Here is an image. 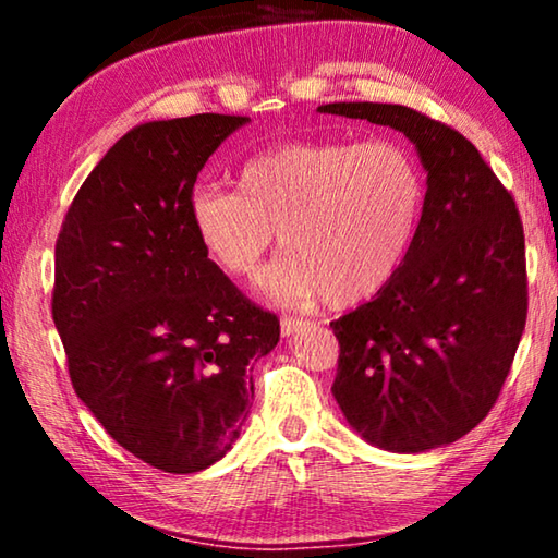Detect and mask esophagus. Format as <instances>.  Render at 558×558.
<instances>
[{
	"mask_svg": "<svg viewBox=\"0 0 558 558\" xmlns=\"http://www.w3.org/2000/svg\"><path fill=\"white\" fill-rule=\"evenodd\" d=\"M302 327H305V319H300V317H282L280 319V335L282 337H292L295 332H300Z\"/></svg>",
	"mask_w": 558,
	"mask_h": 558,
	"instance_id": "1",
	"label": "esophagus"
}]
</instances>
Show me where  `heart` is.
Wrapping results in <instances>:
<instances>
[{
	"mask_svg": "<svg viewBox=\"0 0 558 558\" xmlns=\"http://www.w3.org/2000/svg\"><path fill=\"white\" fill-rule=\"evenodd\" d=\"M423 182L391 140L286 143L253 155L239 189L199 184L189 221L216 266L253 278L276 245L288 253L263 272L278 305L335 307L374 295L399 270L418 226Z\"/></svg>",
	"mask_w": 558,
	"mask_h": 558,
	"instance_id": "heart-1",
	"label": "heart"
}]
</instances>
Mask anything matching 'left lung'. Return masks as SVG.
Wrapping results in <instances>:
<instances>
[{
	"mask_svg": "<svg viewBox=\"0 0 558 558\" xmlns=\"http://www.w3.org/2000/svg\"><path fill=\"white\" fill-rule=\"evenodd\" d=\"M317 112L403 132L426 169L418 229L372 302L329 323L339 339L332 393L356 436L426 452L465 436L493 409L526 323L524 231L512 194L475 145L389 102Z\"/></svg>",
	"mask_w": 558,
	"mask_h": 558,
	"instance_id": "obj_1",
	"label": "left lung"
}]
</instances>
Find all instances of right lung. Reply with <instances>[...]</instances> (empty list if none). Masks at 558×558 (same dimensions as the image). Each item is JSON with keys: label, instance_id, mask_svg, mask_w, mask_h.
Returning a JSON list of instances; mask_svg holds the SVG:
<instances>
[{"label": "right lung", "instance_id": "1", "mask_svg": "<svg viewBox=\"0 0 558 558\" xmlns=\"http://www.w3.org/2000/svg\"><path fill=\"white\" fill-rule=\"evenodd\" d=\"M248 118L202 112L125 132L88 174L56 241L53 323L78 399L153 468L199 472L248 418V364L280 323L206 256L189 196Z\"/></svg>", "mask_w": 558, "mask_h": 558}]
</instances>
